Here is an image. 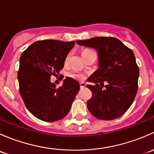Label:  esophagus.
<instances>
[{"instance_id":"esophagus-1","label":"esophagus","mask_w":154,"mask_h":154,"mask_svg":"<svg viewBox=\"0 0 154 154\" xmlns=\"http://www.w3.org/2000/svg\"><path fill=\"white\" fill-rule=\"evenodd\" d=\"M80 87H81V88H85L86 85V83H83V82H82V83H80Z\"/></svg>"}]
</instances>
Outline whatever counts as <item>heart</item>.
Segmentation results:
<instances>
[{
  "label": "heart",
  "mask_w": 154,
  "mask_h": 154,
  "mask_svg": "<svg viewBox=\"0 0 154 154\" xmlns=\"http://www.w3.org/2000/svg\"><path fill=\"white\" fill-rule=\"evenodd\" d=\"M91 51H89V50H85V51H83L82 54H87V53L91 52ZM68 57H67V59H66V60H68ZM70 76H71V77H73V78L76 79V80H83V79L85 78L84 75L82 74H80V73H73V74H70Z\"/></svg>",
  "instance_id": "heart-1"
}]
</instances>
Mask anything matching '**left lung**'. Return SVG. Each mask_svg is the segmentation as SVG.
<instances>
[{
    "label": "left lung",
    "mask_w": 154,
    "mask_h": 154,
    "mask_svg": "<svg viewBox=\"0 0 154 154\" xmlns=\"http://www.w3.org/2000/svg\"><path fill=\"white\" fill-rule=\"evenodd\" d=\"M76 42L96 50L98 69L88 79L93 95L87 107L93 116L102 120L121 117L130 108L138 90L139 69L133 51L113 37H95ZM106 83L104 90L102 88ZM100 86H99V85Z\"/></svg>",
    "instance_id": "8db88e82"
}]
</instances>
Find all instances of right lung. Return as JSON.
Returning a JSON list of instances; mask_svg holds the SVG:
<instances>
[{"instance_id":"obj_1","label":"right lung","mask_w":154,"mask_h":154,"mask_svg":"<svg viewBox=\"0 0 154 154\" xmlns=\"http://www.w3.org/2000/svg\"><path fill=\"white\" fill-rule=\"evenodd\" d=\"M74 45V41H37L20 57V94L29 112L40 120L52 122L63 119L80 90V83L71 77H66L60 88L51 81V75L64 67Z\"/></svg>"}]
</instances>
